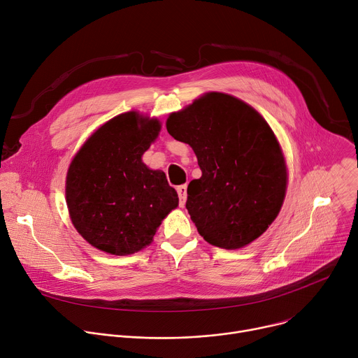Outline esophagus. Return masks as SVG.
<instances>
[{"mask_svg":"<svg viewBox=\"0 0 358 358\" xmlns=\"http://www.w3.org/2000/svg\"><path fill=\"white\" fill-rule=\"evenodd\" d=\"M177 192H178V196H180V203H181V206H184L185 199H187V184H182V185L177 187Z\"/></svg>","mask_w":358,"mask_h":358,"instance_id":"esophagus-1","label":"esophagus"}]
</instances>
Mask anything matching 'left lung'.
<instances>
[{
    "label": "left lung",
    "instance_id": "left-lung-1",
    "mask_svg": "<svg viewBox=\"0 0 358 358\" xmlns=\"http://www.w3.org/2000/svg\"><path fill=\"white\" fill-rule=\"evenodd\" d=\"M167 131L189 144L201 178L187 189L185 207L208 243L243 248L278 217L287 171L280 144L266 120L241 99L210 92L171 113Z\"/></svg>",
    "mask_w": 358,
    "mask_h": 358
}]
</instances>
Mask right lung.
I'll use <instances>...</instances> for the list:
<instances>
[{"mask_svg":"<svg viewBox=\"0 0 358 358\" xmlns=\"http://www.w3.org/2000/svg\"><path fill=\"white\" fill-rule=\"evenodd\" d=\"M160 129L157 119L127 112L100 126L76 152L66 203L73 227L92 246L119 257L138 252L178 207L166 174L141 162Z\"/></svg>","mask_w":358,"mask_h":358,"instance_id":"add662e5","label":"right lung"}]
</instances>
